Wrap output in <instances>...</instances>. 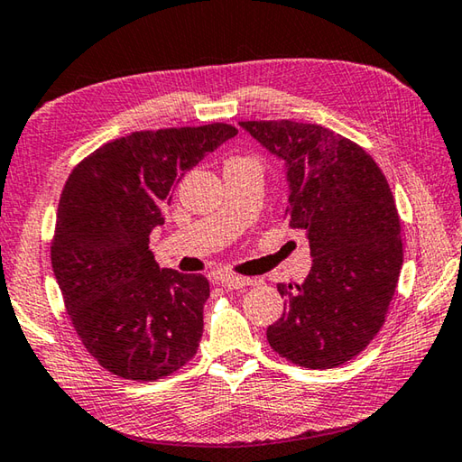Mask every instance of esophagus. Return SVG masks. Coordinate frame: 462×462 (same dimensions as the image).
Here are the masks:
<instances>
[{
    "label": "esophagus",
    "mask_w": 462,
    "mask_h": 462,
    "mask_svg": "<svg viewBox=\"0 0 462 462\" xmlns=\"http://www.w3.org/2000/svg\"><path fill=\"white\" fill-rule=\"evenodd\" d=\"M216 281L228 291H238V289H245V287H250V284H254L253 279H245V276H234V274H222V276H217Z\"/></svg>",
    "instance_id": "esophagus-1"
}]
</instances>
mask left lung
Returning <instances> with one entry per match:
<instances>
[{"label": "left lung", "instance_id": "left-lung-1", "mask_svg": "<svg viewBox=\"0 0 462 462\" xmlns=\"http://www.w3.org/2000/svg\"><path fill=\"white\" fill-rule=\"evenodd\" d=\"M287 163L289 217L305 230L313 266L279 282L287 311L266 329L281 357L309 370L354 359L382 329L404 248L390 183L364 147L313 123L240 121Z\"/></svg>", "mask_w": 462, "mask_h": 462}]
</instances>
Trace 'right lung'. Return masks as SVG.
Instances as JSON below:
<instances>
[{
  "instance_id": "add662e5",
  "label": "right lung",
  "mask_w": 462,
  "mask_h": 462,
  "mask_svg": "<svg viewBox=\"0 0 462 462\" xmlns=\"http://www.w3.org/2000/svg\"><path fill=\"white\" fill-rule=\"evenodd\" d=\"M238 133L226 123L137 131L74 167L50 254L72 327L115 375L155 382L196 356L209 282L159 268L149 234L180 180Z\"/></svg>"
}]
</instances>
